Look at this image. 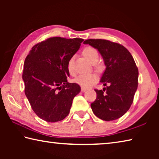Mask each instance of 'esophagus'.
Masks as SVG:
<instances>
[{
    "label": "esophagus",
    "mask_w": 159,
    "mask_h": 159,
    "mask_svg": "<svg viewBox=\"0 0 159 159\" xmlns=\"http://www.w3.org/2000/svg\"><path fill=\"white\" fill-rule=\"evenodd\" d=\"M87 90V89H86V88H83V87H81V92H83V93H84V92H85V91Z\"/></svg>",
    "instance_id": "1"
}]
</instances>
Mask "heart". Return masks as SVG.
<instances>
[{
  "label": "heart",
  "mask_w": 159,
  "mask_h": 159,
  "mask_svg": "<svg viewBox=\"0 0 159 159\" xmlns=\"http://www.w3.org/2000/svg\"><path fill=\"white\" fill-rule=\"evenodd\" d=\"M83 55L87 60L92 64H95L99 59L98 51L93 47H87L83 49ZM74 59L72 57L67 62V70L71 75H74ZM98 67V66H97ZM98 77L95 74H81L75 78L74 81L81 85L82 87L88 88L95 83Z\"/></svg>",
  "instance_id": "heart-1"
}]
</instances>
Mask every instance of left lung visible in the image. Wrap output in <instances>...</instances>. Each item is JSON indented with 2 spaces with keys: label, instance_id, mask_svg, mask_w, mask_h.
I'll return each mask as SVG.
<instances>
[{
  "label": "left lung",
  "instance_id": "1",
  "mask_svg": "<svg viewBox=\"0 0 159 159\" xmlns=\"http://www.w3.org/2000/svg\"><path fill=\"white\" fill-rule=\"evenodd\" d=\"M83 43L98 49L106 66L100 82L107 87L95 90L91 109L103 120L118 119L130 109L138 88V69L133 56L122 45L107 40L88 39Z\"/></svg>",
  "mask_w": 159,
  "mask_h": 159
}]
</instances>
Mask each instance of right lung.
Listing matches in <instances>:
<instances>
[{"label":"right lung","instance_id":"add662e5","mask_svg":"<svg viewBox=\"0 0 159 159\" xmlns=\"http://www.w3.org/2000/svg\"><path fill=\"white\" fill-rule=\"evenodd\" d=\"M82 39L49 38L35 45L26 56L22 74L25 93L41 119L55 123L69 114L80 87L67 82V62L79 49Z\"/></svg>","mask_w":159,"mask_h":159}]
</instances>
